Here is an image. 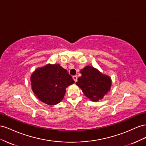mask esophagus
<instances>
[{
    "label": "esophagus",
    "mask_w": 146,
    "mask_h": 146,
    "mask_svg": "<svg viewBox=\"0 0 146 146\" xmlns=\"http://www.w3.org/2000/svg\"><path fill=\"white\" fill-rule=\"evenodd\" d=\"M73 80L74 81V82H76L77 80H78V77H77L76 75L73 76Z\"/></svg>",
    "instance_id": "34e87169"
}]
</instances>
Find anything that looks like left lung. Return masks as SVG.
I'll list each match as a JSON object with an SVG mask.
<instances>
[{"label": "left lung", "mask_w": 146, "mask_h": 146, "mask_svg": "<svg viewBox=\"0 0 146 146\" xmlns=\"http://www.w3.org/2000/svg\"><path fill=\"white\" fill-rule=\"evenodd\" d=\"M81 76L76 84L81 89L83 94L92 102H98L111 89V77L101 73L96 68L87 65L81 70Z\"/></svg>", "instance_id": "1"}]
</instances>
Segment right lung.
<instances>
[{
    "label": "right lung",
    "instance_id": "add662e5",
    "mask_svg": "<svg viewBox=\"0 0 146 146\" xmlns=\"http://www.w3.org/2000/svg\"><path fill=\"white\" fill-rule=\"evenodd\" d=\"M31 82L33 92L39 100L51 106L60 103L66 87L74 83L67 70L58 64L37 68L31 74Z\"/></svg>",
    "mask_w": 146,
    "mask_h": 146
}]
</instances>
